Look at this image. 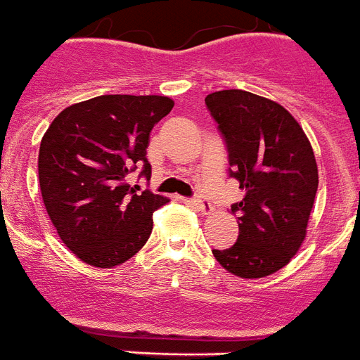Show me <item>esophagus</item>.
<instances>
[{
    "mask_svg": "<svg viewBox=\"0 0 360 360\" xmlns=\"http://www.w3.org/2000/svg\"><path fill=\"white\" fill-rule=\"evenodd\" d=\"M193 202H195V205H196V210L200 211V213H204V214H210L211 211H213V205H211V202L207 200V198H205V196H195V198H193Z\"/></svg>",
    "mask_w": 360,
    "mask_h": 360,
    "instance_id": "34e87169",
    "label": "esophagus"
}]
</instances>
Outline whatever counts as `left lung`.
Returning a JSON list of instances; mask_svg holds the SVG:
<instances>
[{"label": "left lung", "instance_id": "obj_1", "mask_svg": "<svg viewBox=\"0 0 360 360\" xmlns=\"http://www.w3.org/2000/svg\"><path fill=\"white\" fill-rule=\"evenodd\" d=\"M205 107L226 143L227 174L244 189L231 205L238 238L213 250L214 259L242 278L268 276L290 262L306 236L319 187L311 143L284 107L253 92H213Z\"/></svg>", "mask_w": 360, "mask_h": 360}]
</instances>
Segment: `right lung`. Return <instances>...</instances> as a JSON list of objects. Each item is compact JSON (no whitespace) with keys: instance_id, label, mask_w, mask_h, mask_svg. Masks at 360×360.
Segmentation results:
<instances>
[{"instance_id":"1","label":"right lung","mask_w":360,"mask_h":360,"mask_svg":"<svg viewBox=\"0 0 360 360\" xmlns=\"http://www.w3.org/2000/svg\"><path fill=\"white\" fill-rule=\"evenodd\" d=\"M167 96L105 94L67 107L43 134V204L63 244L94 268H115L142 250L153 213L169 202L131 186L150 178L149 134L173 109Z\"/></svg>"}]
</instances>
